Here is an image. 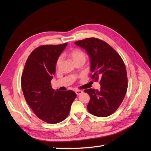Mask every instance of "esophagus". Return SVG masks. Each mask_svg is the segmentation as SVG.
<instances>
[{"mask_svg":"<svg viewBox=\"0 0 151 151\" xmlns=\"http://www.w3.org/2000/svg\"><path fill=\"white\" fill-rule=\"evenodd\" d=\"M83 93V91H81V90H76V93L77 95H79V94H82Z\"/></svg>","mask_w":151,"mask_h":151,"instance_id":"esophagus-1","label":"esophagus"}]
</instances>
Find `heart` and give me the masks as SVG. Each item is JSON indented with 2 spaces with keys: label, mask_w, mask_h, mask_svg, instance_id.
Wrapping results in <instances>:
<instances>
[{
  "label": "heart",
  "mask_w": 151,
  "mask_h": 151,
  "mask_svg": "<svg viewBox=\"0 0 151 151\" xmlns=\"http://www.w3.org/2000/svg\"><path fill=\"white\" fill-rule=\"evenodd\" d=\"M69 55L73 59V60L75 62V63H77L79 62H86V55L83 51V50L79 49H74L72 50L69 52ZM62 60V57L59 56L57 59L56 61V67H58L60 66L61 62Z\"/></svg>",
  "instance_id": "b5f03b06"
}]
</instances>
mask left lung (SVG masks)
Masks as SVG:
<instances>
[{"label": "left lung", "instance_id": "1", "mask_svg": "<svg viewBox=\"0 0 151 151\" xmlns=\"http://www.w3.org/2000/svg\"><path fill=\"white\" fill-rule=\"evenodd\" d=\"M75 43L85 49L91 59V78L99 81L101 89L84 90L89 94L87 106L92 115L105 117L111 115L122 103L127 93L128 80L125 63L110 45L95 38H86Z\"/></svg>", "mask_w": 151, "mask_h": 151}]
</instances>
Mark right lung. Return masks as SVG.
Segmentation results:
<instances>
[{
    "instance_id": "right-lung-1",
    "label": "right lung",
    "mask_w": 151,
    "mask_h": 151,
    "mask_svg": "<svg viewBox=\"0 0 151 151\" xmlns=\"http://www.w3.org/2000/svg\"><path fill=\"white\" fill-rule=\"evenodd\" d=\"M42 45L31 53L21 77V88L27 103L41 120L51 124L64 120L77 95L72 90H54L51 86L56 61L67 46Z\"/></svg>"
}]
</instances>
